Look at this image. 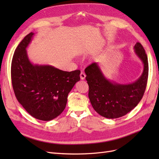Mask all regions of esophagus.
I'll return each mask as SVG.
<instances>
[{
    "label": "esophagus",
    "mask_w": 159,
    "mask_h": 159,
    "mask_svg": "<svg viewBox=\"0 0 159 159\" xmlns=\"http://www.w3.org/2000/svg\"><path fill=\"white\" fill-rule=\"evenodd\" d=\"M85 77H86V75L85 74L84 72L81 71V74H80V78H81V80H85Z\"/></svg>",
    "instance_id": "obj_1"
}]
</instances>
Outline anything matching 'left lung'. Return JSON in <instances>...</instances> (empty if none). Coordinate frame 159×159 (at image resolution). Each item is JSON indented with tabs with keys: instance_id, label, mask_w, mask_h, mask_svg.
<instances>
[{
	"instance_id": "left-lung-1",
	"label": "left lung",
	"mask_w": 159,
	"mask_h": 159,
	"mask_svg": "<svg viewBox=\"0 0 159 159\" xmlns=\"http://www.w3.org/2000/svg\"><path fill=\"white\" fill-rule=\"evenodd\" d=\"M134 49L144 70L140 78L132 84H119L109 81L95 62L85 69L90 102L95 111L104 117L115 119L125 115L137 106L145 93L148 75L147 56L141 43L137 42Z\"/></svg>"
}]
</instances>
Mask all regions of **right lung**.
<instances>
[{"instance_id": "right-lung-1", "label": "right lung", "mask_w": 159, "mask_h": 159, "mask_svg": "<svg viewBox=\"0 0 159 159\" xmlns=\"http://www.w3.org/2000/svg\"><path fill=\"white\" fill-rule=\"evenodd\" d=\"M34 35L30 32L14 53L11 80L18 102L33 117L50 121L64 110L68 95L80 80V70L64 71L52 66L34 65L26 48Z\"/></svg>"}]
</instances>
